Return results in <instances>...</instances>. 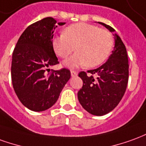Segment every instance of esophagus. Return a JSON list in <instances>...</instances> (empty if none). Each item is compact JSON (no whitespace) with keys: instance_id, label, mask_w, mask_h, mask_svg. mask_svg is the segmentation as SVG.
<instances>
[{"instance_id":"1","label":"esophagus","mask_w":146,"mask_h":146,"mask_svg":"<svg viewBox=\"0 0 146 146\" xmlns=\"http://www.w3.org/2000/svg\"><path fill=\"white\" fill-rule=\"evenodd\" d=\"M71 76H75L77 75V72H76V71H74V70H71Z\"/></svg>"}]
</instances>
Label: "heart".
<instances>
[{
	"mask_svg": "<svg viewBox=\"0 0 146 146\" xmlns=\"http://www.w3.org/2000/svg\"><path fill=\"white\" fill-rule=\"evenodd\" d=\"M113 45V36L109 31L86 23L70 25L62 35L52 40L54 51L61 58H68L76 47V54L64 62L70 68L100 66L108 58Z\"/></svg>",
	"mask_w": 146,
	"mask_h": 146,
	"instance_id": "obj_1",
	"label": "heart"
}]
</instances>
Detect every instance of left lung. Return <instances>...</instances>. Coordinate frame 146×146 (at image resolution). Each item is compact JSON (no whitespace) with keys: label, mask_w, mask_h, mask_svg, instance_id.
I'll use <instances>...</instances> for the list:
<instances>
[{"label":"left lung","mask_w":146,"mask_h":146,"mask_svg":"<svg viewBox=\"0 0 146 146\" xmlns=\"http://www.w3.org/2000/svg\"><path fill=\"white\" fill-rule=\"evenodd\" d=\"M110 31L115 29L99 22ZM115 47L108 60L97 69L81 71L78 76L83 80L77 97L81 106L92 115H104L115 108L126 92L129 78V64L125 45L118 35ZM96 77H94V75Z\"/></svg>","instance_id":"8db88e82"}]
</instances>
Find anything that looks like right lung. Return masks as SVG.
Returning a JSON list of instances; mask_svg holds the SVG:
<instances>
[{
  "label": "right lung",
  "instance_id": "obj_1",
  "mask_svg": "<svg viewBox=\"0 0 146 146\" xmlns=\"http://www.w3.org/2000/svg\"><path fill=\"white\" fill-rule=\"evenodd\" d=\"M62 26L65 23H58ZM57 21L46 17L31 24L18 39L13 53L11 75L20 102L34 111L51 108L71 74L68 69L50 70L58 64L52 46Z\"/></svg>",
  "mask_w": 146,
  "mask_h": 146
}]
</instances>
